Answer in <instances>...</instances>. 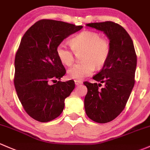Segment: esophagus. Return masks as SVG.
<instances>
[{
    "label": "esophagus",
    "instance_id": "34e87169",
    "mask_svg": "<svg viewBox=\"0 0 150 150\" xmlns=\"http://www.w3.org/2000/svg\"><path fill=\"white\" fill-rule=\"evenodd\" d=\"M74 82H75V83H76V85H80V84H81L82 83H83V82H82V81H81V80H74Z\"/></svg>",
    "mask_w": 150,
    "mask_h": 150
}]
</instances>
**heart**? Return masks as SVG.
<instances>
[{
  "label": "heart",
  "instance_id": "1",
  "mask_svg": "<svg viewBox=\"0 0 150 150\" xmlns=\"http://www.w3.org/2000/svg\"><path fill=\"white\" fill-rule=\"evenodd\" d=\"M71 48L62 43L56 48L59 60L66 66H71L75 61L76 54L81 55V63L68 70L69 78L82 79L93 73L94 67L101 69L109 59L111 43L109 39L101 37L99 33L83 30L71 40Z\"/></svg>",
  "mask_w": 150,
  "mask_h": 150
}]
</instances>
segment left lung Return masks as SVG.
<instances>
[{"label":"left lung","mask_w":150,"mask_h":150,"mask_svg":"<svg viewBox=\"0 0 150 150\" xmlns=\"http://www.w3.org/2000/svg\"><path fill=\"white\" fill-rule=\"evenodd\" d=\"M101 30L111 43L109 59L93 79L104 83L85 81L88 91L84 99L88 118L98 123H107L120 114L126 106L135 83L137 55L133 41L126 30L112 21L86 24Z\"/></svg>","instance_id":"8db88e82"}]
</instances>
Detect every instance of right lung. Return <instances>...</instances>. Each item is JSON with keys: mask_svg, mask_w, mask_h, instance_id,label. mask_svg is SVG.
<instances>
[{"mask_svg": "<svg viewBox=\"0 0 150 150\" xmlns=\"http://www.w3.org/2000/svg\"><path fill=\"white\" fill-rule=\"evenodd\" d=\"M81 25L42 19L22 37L15 57L14 86L26 113L41 122L54 120L62 113L64 100L75 87L74 80L56 79L66 74L56 48ZM52 81L56 84L51 85Z\"/></svg>", "mask_w": 150, "mask_h": 150, "instance_id": "add662e5", "label": "right lung"}]
</instances>
